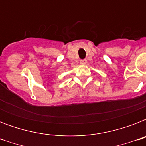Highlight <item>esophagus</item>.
<instances>
[{"instance_id": "esophagus-1", "label": "esophagus", "mask_w": 146, "mask_h": 146, "mask_svg": "<svg viewBox=\"0 0 146 146\" xmlns=\"http://www.w3.org/2000/svg\"><path fill=\"white\" fill-rule=\"evenodd\" d=\"M80 64H82V65H85V64H86L87 60L86 59L81 60L80 61Z\"/></svg>"}]
</instances>
